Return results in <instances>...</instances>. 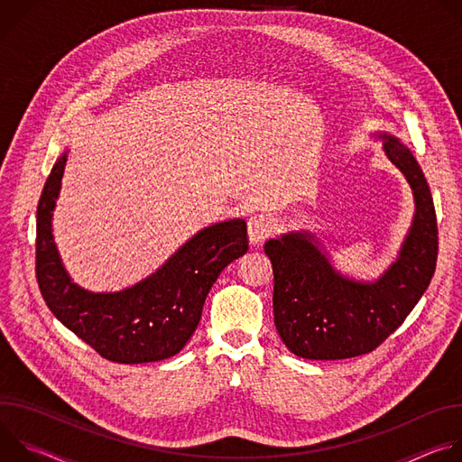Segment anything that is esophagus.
Listing matches in <instances>:
<instances>
[{"mask_svg":"<svg viewBox=\"0 0 462 462\" xmlns=\"http://www.w3.org/2000/svg\"><path fill=\"white\" fill-rule=\"evenodd\" d=\"M274 232V223L265 214H254L248 219V239L252 245H259Z\"/></svg>","mask_w":462,"mask_h":462,"instance_id":"esophagus-1","label":"esophagus"}]
</instances>
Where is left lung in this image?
Returning a JSON list of instances; mask_svg holds the SVG:
<instances>
[{
	"instance_id": "obj_1",
	"label": "left lung",
	"mask_w": 462,
	"mask_h": 462,
	"mask_svg": "<svg viewBox=\"0 0 462 462\" xmlns=\"http://www.w3.org/2000/svg\"><path fill=\"white\" fill-rule=\"evenodd\" d=\"M387 159L413 189L415 216L397 261L374 282L340 274L309 232L265 243L274 273V323L291 353L309 360L367 355L397 331L437 265V216L426 177L397 137L380 134Z\"/></svg>"
}]
</instances>
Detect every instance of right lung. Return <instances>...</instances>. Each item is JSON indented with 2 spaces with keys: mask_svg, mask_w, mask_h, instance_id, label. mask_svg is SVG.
Segmentation results:
<instances>
[{
  "mask_svg": "<svg viewBox=\"0 0 462 462\" xmlns=\"http://www.w3.org/2000/svg\"><path fill=\"white\" fill-rule=\"evenodd\" d=\"M68 162H54L36 210V280L51 312L116 364L159 362L177 355L199 325L221 271L248 250L246 223H216L188 239L152 276L118 292H89L61 265L51 219Z\"/></svg>",
  "mask_w": 462,
  "mask_h": 462,
  "instance_id": "1",
  "label": "right lung"
}]
</instances>
